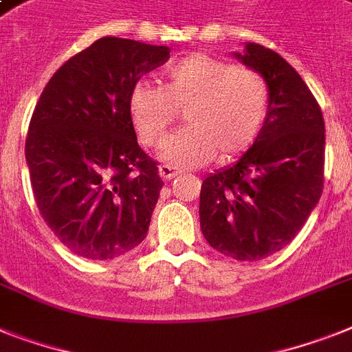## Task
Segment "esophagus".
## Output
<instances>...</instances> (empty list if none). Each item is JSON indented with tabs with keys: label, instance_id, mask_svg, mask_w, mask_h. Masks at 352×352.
Instances as JSON below:
<instances>
[{
	"label": "esophagus",
	"instance_id": "esophagus-1",
	"mask_svg": "<svg viewBox=\"0 0 352 352\" xmlns=\"http://www.w3.org/2000/svg\"><path fill=\"white\" fill-rule=\"evenodd\" d=\"M181 171L177 170V168L173 166H168V164H162V166H159V175H161V179H164V181H168V179H173L175 175H179Z\"/></svg>",
	"mask_w": 352,
	"mask_h": 352
}]
</instances>
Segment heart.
Masks as SVG:
<instances>
[{
    "instance_id": "obj_1",
    "label": "heart",
    "mask_w": 352,
    "mask_h": 352,
    "mask_svg": "<svg viewBox=\"0 0 352 352\" xmlns=\"http://www.w3.org/2000/svg\"><path fill=\"white\" fill-rule=\"evenodd\" d=\"M186 109V123L162 152L171 166L199 168L220 153L250 148L268 111V85L259 73L206 53L188 55L164 71V84L138 82L129 94L132 123L146 146H162Z\"/></svg>"
}]
</instances>
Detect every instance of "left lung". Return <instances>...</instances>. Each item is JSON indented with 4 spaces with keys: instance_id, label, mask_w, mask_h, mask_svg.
I'll list each match as a JSON object with an SVG mask.
<instances>
[{
    "instance_id": "8db88e82",
    "label": "left lung",
    "mask_w": 352,
    "mask_h": 352,
    "mask_svg": "<svg viewBox=\"0 0 352 352\" xmlns=\"http://www.w3.org/2000/svg\"><path fill=\"white\" fill-rule=\"evenodd\" d=\"M232 57L268 85V111L254 144L209 173L200 190V229L212 249L259 261L294 240L324 188V118L300 75L261 44Z\"/></svg>"
}]
</instances>
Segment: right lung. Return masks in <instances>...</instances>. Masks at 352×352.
Returning a JSON list of instances; mask_svg holds the SVG:
<instances>
[{
    "mask_svg": "<svg viewBox=\"0 0 352 352\" xmlns=\"http://www.w3.org/2000/svg\"><path fill=\"white\" fill-rule=\"evenodd\" d=\"M168 46L102 37L50 78L25 155L44 221L76 256L109 261L146 238L162 181L141 150L129 94Z\"/></svg>",
    "mask_w": 352,
    "mask_h": 352,
    "instance_id": "right-lung-1",
    "label": "right lung"
}]
</instances>
